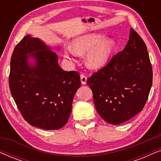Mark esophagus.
Wrapping results in <instances>:
<instances>
[{
  "label": "esophagus",
  "mask_w": 161,
  "mask_h": 161,
  "mask_svg": "<svg viewBox=\"0 0 161 161\" xmlns=\"http://www.w3.org/2000/svg\"><path fill=\"white\" fill-rule=\"evenodd\" d=\"M80 80L82 84L85 85L86 83V80H87V77L86 76L85 74H81L80 75Z\"/></svg>",
  "instance_id": "obj_1"
}]
</instances>
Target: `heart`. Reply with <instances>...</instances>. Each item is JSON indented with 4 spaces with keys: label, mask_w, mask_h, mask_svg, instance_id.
<instances>
[{
    "label": "heart",
    "mask_w": 161,
    "mask_h": 161,
    "mask_svg": "<svg viewBox=\"0 0 161 161\" xmlns=\"http://www.w3.org/2000/svg\"><path fill=\"white\" fill-rule=\"evenodd\" d=\"M101 34H86L73 39L72 48L64 50V56L73 59L76 54L82 55L88 53L86 64L92 69H100L107 64L117 47V44L113 38H105Z\"/></svg>",
    "instance_id": "b5f03b06"
}]
</instances>
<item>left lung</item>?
I'll list each match as a JSON object with an SVG mask.
<instances>
[{
    "label": "left lung",
    "instance_id": "1",
    "mask_svg": "<svg viewBox=\"0 0 161 161\" xmlns=\"http://www.w3.org/2000/svg\"><path fill=\"white\" fill-rule=\"evenodd\" d=\"M97 111L105 122L120 125L144 108L153 83V68L144 40L130 28L125 49L87 79Z\"/></svg>",
    "mask_w": 161,
    "mask_h": 161
}]
</instances>
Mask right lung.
I'll return each mask as SVG.
<instances>
[{
    "label": "right lung",
    "instance_id": "obj_1",
    "mask_svg": "<svg viewBox=\"0 0 161 161\" xmlns=\"http://www.w3.org/2000/svg\"><path fill=\"white\" fill-rule=\"evenodd\" d=\"M28 58L36 64L31 66ZM8 83L24 119L44 130H58L67 124L74 95L81 85L78 72L63 70L56 53L30 35L13 51Z\"/></svg>",
    "mask_w": 161,
    "mask_h": 161
}]
</instances>
